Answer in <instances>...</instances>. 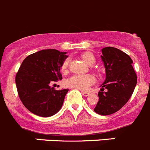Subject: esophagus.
<instances>
[{
  "instance_id": "obj_1",
  "label": "esophagus",
  "mask_w": 150,
  "mask_h": 150,
  "mask_svg": "<svg viewBox=\"0 0 150 150\" xmlns=\"http://www.w3.org/2000/svg\"><path fill=\"white\" fill-rule=\"evenodd\" d=\"M82 95L85 96V97H88V96H89L91 94L90 92H87V91H82Z\"/></svg>"
}]
</instances>
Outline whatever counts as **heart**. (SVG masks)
I'll return each instance as SVG.
<instances>
[{
    "instance_id": "obj_1",
    "label": "heart",
    "mask_w": 150,
    "mask_h": 150,
    "mask_svg": "<svg viewBox=\"0 0 150 150\" xmlns=\"http://www.w3.org/2000/svg\"><path fill=\"white\" fill-rule=\"evenodd\" d=\"M82 58L88 64H94L95 61L94 55L90 53H85L82 54ZM68 64L69 59H66L62 65V71H65L68 68ZM94 82L95 78L91 75H74L66 80V84L69 87L75 88L82 91H86L91 86L94 84Z\"/></svg>"
}]
</instances>
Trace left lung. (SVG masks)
I'll list each match as a JSON object with an SVG mask.
<instances>
[{
	"instance_id": "8db88e82",
	"label": "left lung",
	"mask_w": 150,
	"mask_h": 150,
	"mask_svg": "<svg viewBox=\"0 0 150 150\" xmlns=\"http://www.w3.org/2000/svg\"><path fill=\"white\" fill-rule=\"evenodd\" d=\"M101 51L105 79L100 86L102 88L94 111L100 115H108L117 112L128 102L137 84V76L129 55L112 47L103 48ZM104 89L106 92H103Z\"/></svg>"
}]
</instances>
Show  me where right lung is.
<instances>
[{
    "label": "right lung",
    "instance_id": "add662e5",
    "mask_svg": "<svg viewBox=\"0 0 150 150\" xmlns=\"http://www.w3.org/2000/svg\"><path fill=\"white\" fill-rule=\"evenodd\" d=\"M57 50H42L23 61L16 76L18 93L22 103L40 117H50L61 109L68 89L55 90L50 84L62 79L60 72L68 56Z\"/></svg>",
    "mask_w": 150,
    "mask_h": 150
}]
</instances>
